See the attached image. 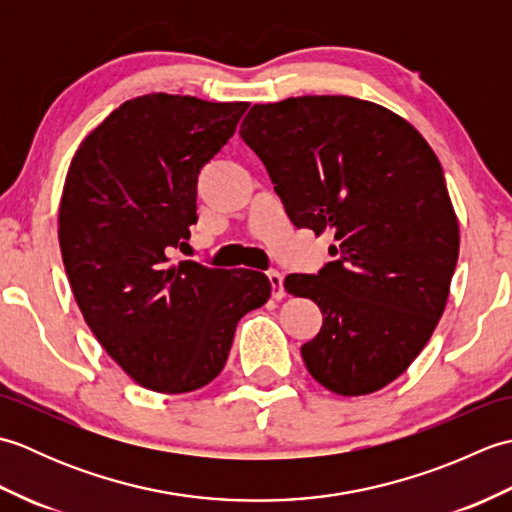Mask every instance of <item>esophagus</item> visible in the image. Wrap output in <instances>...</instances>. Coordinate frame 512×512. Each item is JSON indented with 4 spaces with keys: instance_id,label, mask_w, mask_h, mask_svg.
Here are the masks:
<instances>
[{
    "instance_id": "34e87169",
    "label": "esophagus",
    "mask_w": 512,
    "mask_h": 512,
    "mask_svg": "<svg viewBox=\"0 0 512 512\" xmlns=\"http://www.w3.org/2000/svg\"><path fill=\"white\" fill-rule=\"evenodd\" d=\"M268 279H270V284H273V297L277 299V301H281L286 297V290H284V275L279 273V270H270L268 273Z\"/></svg>"
}]
</instances>
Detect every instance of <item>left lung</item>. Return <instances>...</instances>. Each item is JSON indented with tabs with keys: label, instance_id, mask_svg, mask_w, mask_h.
Returning <instances> with one entry per match:
<instances>
[{
	"label": "left lung",
	"instance_id": "left-lung-1",
	"mask_svg": "<svg viewBox=\"0 0 512 512\" xmlns=\"http://www.w3.org/2000/svg\"><path fill=\"white\" fill-rule=\"evenodd\" d=\"M239 134L262 158L290 220L336 244L319 275H288L323 328L301 347L339 396L387 387L416 361L447 308L458 215L438 156L405 118L354 96L253 105Z\"/></svg>",
	"mask_w": 512,
	"mask_h": 512
}]
</instances>
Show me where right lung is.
Returning a JSON list of instances; mask_svg holds the SVG:
<instances>
[{"label":"right lung","mask_w":512,"mask_h":512,"mask_svg":"<svg viewBox=\"0 0 512 512\" xmlns=\"http://www.w3.org/2000/svg\"><path fill=\"white\" fill-rule=\"evenodd\" d=\"M248 103L154 92L125 101L81 140L59 204L72 295L123 372L187 394L222 372L239 319L270 299L257 270L173 264L198 222V173Z\"/></svg>","instance_id":"obj_1"}]
</instances>
